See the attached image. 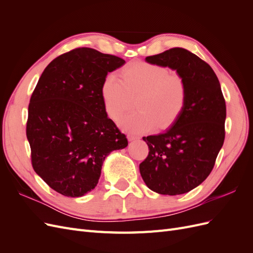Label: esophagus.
<instances>
[{"instance_id": "esophagus-1", "label": "esophagus", "mask_w": 253, "mask_h": 253, "mask_svg": "<svg viewBox=\"0 0 253 253\" xmlns=\"http://www.w3.org/2000/svg\"><path fill=\"white\" fill-rule=\"evenodd\" d=\"M137 138H138V137H137V136H134V135H128V136H127V139H128L129 141L135 140V139H137Z\"/></svg>"}]
</instances>
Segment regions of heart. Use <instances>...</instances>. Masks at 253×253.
Wrapping results in <instances>:
<instances>
[{
	"instance_id": "1",
	"label": "heart",
	"mask_w": 253,
	"mask_h": 253,
	"mask_svg": "<svg viewBox=\"0 0 253 253\" xmlns=\"http://www.w3.org/2000/svg\"><path fill=\"white\" fill-rule=\"evenodd\" d=\"M121 80L106 75L100 88L103 108L108 116L118 120L127 110L129 97L138 94V110L121 119L124 128L133 133H147L157 126L167 128L180 116L187 102V84L180 75L166 66L136 61L121 71Z\"/></svg>"
}]
</instances>
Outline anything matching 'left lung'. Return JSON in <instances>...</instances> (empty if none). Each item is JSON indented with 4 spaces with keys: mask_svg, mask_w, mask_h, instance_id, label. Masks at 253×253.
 Masks as SVG:
<instances>
[{
    "mask_svg": "<svg viewBox=\"0 0 253 253\" xmlns=\"http://www.w3.org/2000/svg\"><path fill=\"white\" fill-rule=\"evenodd\" d=\"M145 61L177 72L187 84V102L169 129L142 137L149 155L139 165L141 177L156 193H187L208 177L223 147L225 98L211 66L185 48L168 49Z\"/></svg>",
    "mask_w": 253,
    "mask_h": 253,
    "instance_id": "left-lung-1",
    "label": "left lung"
}]
</instances>
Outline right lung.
<instances>
[{"instance_id":"1","label":"right lung","mask_w":253,"mask_h":253,"mask_svg":"<svg viewBox=\"0 0 253 253\" xmlns=\"http://www.w3.org/2000/svg\"><path fill=\"white\" fill-rule=\"evenodd\" d=\"M126 61L78 47L53 59L28 105L26 136L35 172L55 190L79 197L98 183L105 157L127 139L103 108L104 77Z\"/></svg>"}]
</instances>
